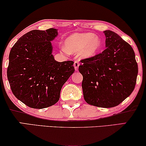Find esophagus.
Here are the masks:
<instances>
[{
    "mask_svg": "<svg viewBox=\"0 0 146 146\" xmlns=\"http://www.w3.org/2000/svg\"><path fill=\"white\" fill-rule=\"evenodd\" d=\"M80 66V64L78 62V61H75L74 63V68H75V70H78V67Z\"/></svg>",
    "mask_w": 146,
    "mask_h": 146,
    "instance_id": "esophagus-1",
    "label": "esophagus"
}]
</instances>
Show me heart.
<instances>
[{
  "instance_id": "1",
  "label": "heart",
  "mask_w": 146,
  "mask_h": 146,
  "mask_svg": "<svg viewBox=\"0 0 146 146\" xmlns=\"http://www.w3.org/2000/svg\"><path fill=\"white\" fill-rule=\"evenodd\" d=\"M66 49L69 52H80L84 58H90L98 52L102 46V40L94 33H74L66 38Z\"/></svg>"
}]
</instances>
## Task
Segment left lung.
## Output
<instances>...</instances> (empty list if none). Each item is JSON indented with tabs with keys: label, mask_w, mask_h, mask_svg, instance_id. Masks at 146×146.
Wrapping results in <instances>:
<instances>
[{
	"label": "left lung",
	"mask_w": 146,
	"mask_h": 146,
	"mask_svg": "<svg viewBox=\"0 0 146 146\" xmlns=\"http://www.w3.org/2000/svg\"><path fill=\"white\" fill-rule=\"evenodd\" d=\"M106 48L94 56L82 60L79 72L84 98L100 108L119 105L134 90L138 67L132 47L117 34L104 31Z\"/></svg>",
	"instance_id": "left-lung-1"
}]
</instances>
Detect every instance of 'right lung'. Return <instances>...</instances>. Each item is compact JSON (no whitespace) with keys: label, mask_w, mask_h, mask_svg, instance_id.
I'll list each match as a JSON object with an SVG mask.
<instances>
[{"label":"right lung","mask_w":146,"mask_h":146,"mask_svg":"<svg viewBox=\"0 0 146 146\" xmlns=\"http://www.w3.org/2000/svg\"><path fill=\"white\" fill-rule=\"evenodd\" d=\"M58 30H33L18 40L11 50L7 78L13 94L32 108L55 104L62 88L74 72L73 61L55 60L51 42Z\"/></svg>","instance_id":"1"}]
</instances>
